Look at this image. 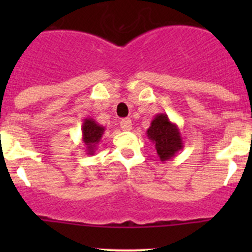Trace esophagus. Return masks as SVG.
Wrapping results in <instances>:
<instances>
[{"label":"esophagus","instance_id":"esophagus-1","mask_svg":"<svg viewBox=\"0 0 252 252\" xmlns=\"http://www.w3.org/2000/svg\"><path fill=\"white\" fill-rule=\"evenodd\" d=\"M131 126H133V124H131V121L129 118H124V119H122V121H121L122 130L128 131V130H130Z\"/></svg>","mask_w":252,"mask_h":252}]
</instances>
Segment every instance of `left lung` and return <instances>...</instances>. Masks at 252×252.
Masks as SVG:
<instances>
[{"mask_svg": "<svg viewBox=\"0 0 252 252\" xmlns=\"http://www.w3.org/2000/svg\"><path fill=\"white\" fill-rule=\"evenodd\" d=\"M146 135L155 144V149L162 162L173 158L184 147L179 128L169 121L166 113L156 114L146 130Z\"/></svg>", "mask_w": 252, "mask_h": 252, "instance_id": "left-lung-1", "label": "left lung"}]
</instances>
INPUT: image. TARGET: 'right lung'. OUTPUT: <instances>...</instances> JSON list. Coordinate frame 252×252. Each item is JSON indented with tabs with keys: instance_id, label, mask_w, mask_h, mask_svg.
Returning <instances> with one entry per match:
<instances>
[{
	"instance_id": "obj_1",
	"label": "right lung",
	"mask_w": 252,
	"mask_h": 252,
	"mask_svg": "<svg viewBox=\"0 0 252 252\" xmlns=\"http://www.w3.org/2000/svg\"><path fill=\"white\" fill-rule=\"evenodd\" d=\"M103 134H105V126H100L96 123L95 119L89 118V117L84 119L83 126H81V141L84 142L86 154H95L96 147L102 139Z\"/></svg>"
}]
</instances>
